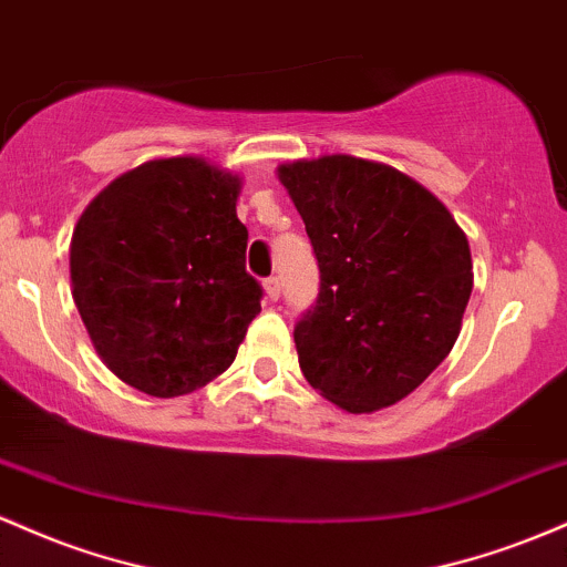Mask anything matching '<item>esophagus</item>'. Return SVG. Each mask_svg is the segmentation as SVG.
<instances>
[{
	"label": "esophagus",
	"instance_id": "obj_1",
	"mask_svg": "<svg viewBox=\"0 0 567 567\" xmlns=\"http://www.w3.org/2000/svg\"><path fill=\"white\" fill-rule=\"evenodd\" d=\"M265 297L270 302H276L278 297H281V281H278V278H265Z\"/></svg>",
	"mask_w": 567,
	"mask_h": 567
}]
</instances>
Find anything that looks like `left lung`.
I'll list each match as a JSON object with an SVG mask.
<instances>
[{
    "mask_svg": "<svg viewBox=\"0 0 567 567\" xmlns=\"http://www.w3.org/2000/svg\"><path fill=\"white\" fill-rule=\"evenodd\" d=\"M321 272L295 327L300 369L353 412L402 402L453 351L474 289L472 251L434 193L353 155L278 165Z\"/></svg>",
    "mask_w": 567,
    "mask_h": 567,
    "instance_id": "left-lung-1",
    "label": "left lung"
}]
</instances>
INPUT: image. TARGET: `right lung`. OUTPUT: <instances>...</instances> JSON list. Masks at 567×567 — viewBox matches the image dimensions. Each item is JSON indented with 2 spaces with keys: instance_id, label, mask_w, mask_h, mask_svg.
<instances>
[{
  "instance_id": "obj_1",
  "label": "right lung",
  "mask_w": 567,
  "mask_h": 567,
  "mask_svg": "<svg viewBox=\"0 0 567 567\" xmlns=\"http://www.w3.org/2000/svg\"><path fill=\"white\" fill-rule=\"evenodd\" d=\"M240 176L206 157H157L106 184L69 246L72 297L95 353L157 399L235 361L262 286L246 272Z\"/></svg>"
}]
</instances>
